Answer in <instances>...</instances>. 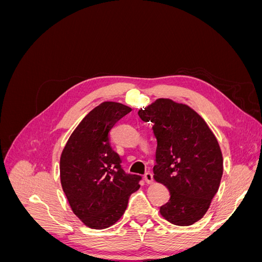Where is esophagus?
Here are the masks:
<instances>
[{"mask_svg":"<svg viewBox=\"0 0 262 262\" xmlns=\"http://www.w3.org/2000/svg\"><path fill=\"white\" fill-rule=\"evenodd\" d=\"M144 179H145V181H146V184H152L153 182V175H152V172H146L145 175H144Z\"/></svg>","mask_w":262,"mask_h":262,"instance_id":"1","label":"esophagus"}]
</instances>
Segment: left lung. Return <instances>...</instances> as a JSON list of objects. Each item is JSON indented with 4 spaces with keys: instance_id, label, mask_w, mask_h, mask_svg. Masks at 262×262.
<instances>
[{
    "instance_id": "8db88e82",
    "label": "left lung",
    "mask_w": 262,
    "mask_h": 262,
    "mask_svg": "<svg viewBox=\"0 0 262 262\" xmlns=\"http://www.w3.org/2000/svg\"><path fill=\"white\" fill-rule=\"evenodd\" d=\"M138 114L153 123L154 179L169 190L161 215L178 226L192 225L207 213L220 187L223 156L219 142L204 119L186 104L158 98Z\"/></svg>"
}]
</instances>
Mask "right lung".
Masks as SVG:
<instances>
[{"label": "right lung", "mask_w": 262, "mask_h": 262, "mask_svg": "<svg viewBox=\"0 0 262 262\" xmlns=\"http://www.w3.org/2000/svg\"><path fill=\"white\" fill-rule=\"evenodd\" d=\"M131 108L104 101L87 114L71 134L60 157V180L71 209L82 223L104 229L119 221L129 196L140 188L138 175L121 168L109 132Z\"/></svg>", "instance_id": "1"}]
</instances>
